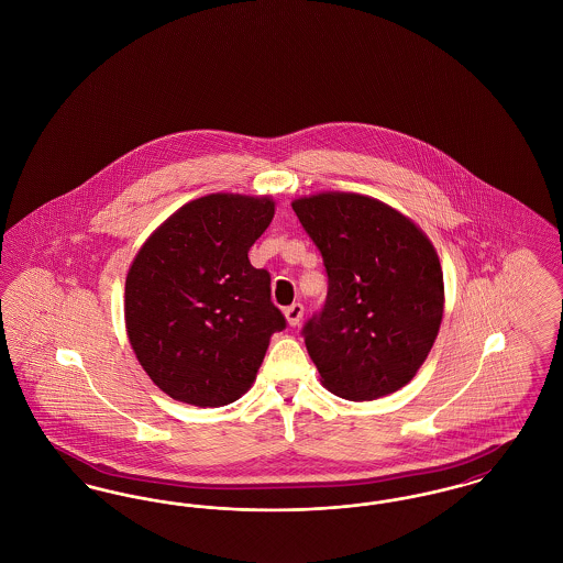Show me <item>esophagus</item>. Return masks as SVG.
<instances>
[{"label": "esophagus", "mask_w": 563, "mask_h": 563, "mask_svg": "<svg viewBox=\"0 0 563 563\" xmlns=\"http://www.w3.org/2000/svg\"><path fill=\"white\" fill-rule=\"evenodd\" d=\"M284 313H286V320H288V324L298 325L300 324V320H302V313H305V307L300 305V302H295V305H290V307H286L284 309Z\"/></svg>", "instance_id": "obj_1"}]
</instances>
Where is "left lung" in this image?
<instances>
[{"label": "left lung", "instance_id": "1", "mask_svg": "<svg viewBox=\"0 0 563 563\" xmlns=\"http://www.w3.org/2000/svg\"><path fill=\"white\" fill-rule=\"evenodd\" d=\"M292 209L328 275L324 305L302 325L325 387L375 400L409 384L443 320V271L430 239L362 195L325 192Z\"/></svg>", "mask_w": 563, "mask_h": 563}]
</instances>
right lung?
Returning a JSON list of instances; mask_svg holds the SVG:
<instances>
[{
	"mask_svg": "<svg viewBox=\"0 0 563 563\" xmlns=\"http://www.w3.org/2000/svg\"><path fill=\"white\" fill-rule=\"evenodd\" d=\"M271 199L208 195L144 243L124 284L131 347L150 379L195 407L235 402L254 384L273 332L286 328L267 268L247 252L267 231Z\"/></svg>",
	"mask_w": 563,
	"mask_h": 563,
	"instance_id": "obj_1",
	"label": "right lung"
}]
</instances>
